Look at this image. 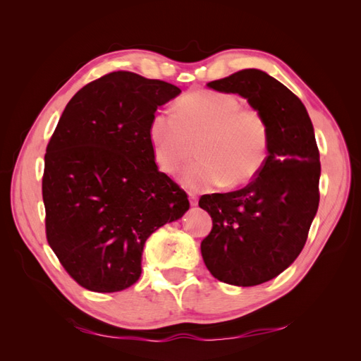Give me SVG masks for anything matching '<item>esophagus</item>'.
Instances as JSON below:
<instances>
[{"label": "esophagus", "mask_w": 361, "mask_h": 361, "mask_svg": "<svg viewBox=\"0 0 361 361\" xmlns=\"http://www.w3.org/2000/svg\"><path fill=\"white\" fill-rule=\"evenodd\" d=\"M197 195H195L194 192H190V203H191V206H195L197 204Z\"/></svg>", "instance_id": "34e87169"}]
</instances>
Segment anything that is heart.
Instances as JSON below:
<instances>
[{
  "label": "heart",
  "mask_w": 361,
  "mask_h": 361,
  "mask_svg": "<svg viewBox=\"0 0 361 361\" xmlns=\"http://www.w3.org/2000/svg\"><path fill=\"white\" fill-rule=\"evenodd\" d=\"M174 111L159 110L150 117L147 135L157 166L174 173L197 145L199 159L182 173L190 190L241 185L264 169L269 149V128L257 110L241 108L238 97L216 90L185 94Z\"/></svg>",
  "instance_id": "heart-1"
}]
</instances>
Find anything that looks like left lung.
Instances as JSON below:
<instances>
[{
  "instance_id": "obj_1",
  "label": "left lung",
  "mask_w": 361,
  "mask_h": 361,
  "mask_svg": "<svg viewBox=\"0 0 361 361\" xmlns=\"http://www.w3.org/2000/svg\"><path fill=\"white\" fill-rule=\"evenodd\" d=\"M207 87L245 97L269 128L257 176L245 188L199 200L212 218L200 245L206 268L228 285L256 286L285 271L307 241L319 206V150L300 97L268 73L244 69Z\"/></svg>"
}]
</instances>
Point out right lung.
I'll list each match as a JSON object with an SVG mask.
<instances>
[{"label": "right lung", "mask_w": 361, "mask_h": 361, "mask_svg": "<svg viewBox=\"0 0 361 361\" xmlns=\"http://www.w3.org/2000/svg\"><path fill=\"white\" fill-rule=\"evenodd\" d=\"M179 93L117 71L84 85L64 108L45 154V227L60 264L85 289L133 286L146 239L190 209L187 192L158 170L147 135L158 106Z\"/></svg>", "instance_id": "obj_1"}]
</instances>
